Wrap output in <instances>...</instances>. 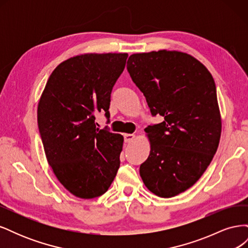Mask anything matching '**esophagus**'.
<instances>
[{"label": "esophagus", "instance_id": "esophagus-1", "mask_svg": "<svg viewBox=\"0 0 248 248\" xmlns=\"http://www.w3.org/2000/svg\"><path fill=\"white\" fill-rule=\"evenodd\" d=\"M134 139H136V136H134V134H130V133H125L124 134L125 142H131Z\"/></svg>", "mask_w": 248, "mask_h": 248}]
</instances>
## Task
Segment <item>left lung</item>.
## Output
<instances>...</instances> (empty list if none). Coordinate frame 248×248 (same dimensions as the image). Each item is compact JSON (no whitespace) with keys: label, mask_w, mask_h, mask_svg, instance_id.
<instances>
[{"label":"left lung","mask_w":248,"mask_h":248,"mask_svg":"<svg viewBox=\"0 0 248 248\" xmlns=\"http://www.w3.org/2000/svg\"><path fill=\"white\" fill-rule=\"evenodd\" d=\"M127 70L151 114L163 118L145 129L151 149L140 175L156 196L175 197L198 181L218 148L221 117L214 79L199 60L177 50L133 54Z\"/></svg>","instance_id":"1"}]
</instances>
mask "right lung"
<instances>
[{
	"label": "right lung",
	"mask_w": 248,
	"mask_h": 248,
	"mask_svg": "<svg viewBox=\"0 0 248 248\" xmlns=\"http://www.w3.org/2000/svg\"><path fill=\"white\" fill-rule=\"evenodd\" d=\"M128 55L82 54L51 72L37 121L47 162L65 188L80 199L106 193L117 175L124 138L99 129L97 111L109 117L110 93Z\"/></svg>",
	"instance_id": "right-lung-1"
}]
</instances>
